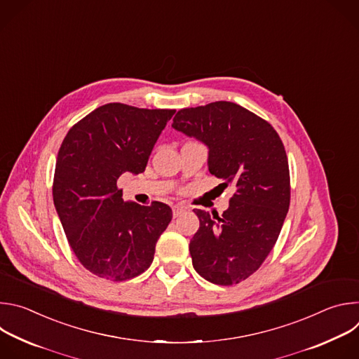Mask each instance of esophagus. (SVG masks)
I'll list each match as a JSON object with an SVG mask.
<instances>
[{"label": "esophagus", "instance_id": "34e87169", "mask_svg": "<svg viewBox=\"0 0 359 359\" xmlns=\"http://www.w3.org/2000/svg\"><path fill=\"white\" fill-rule=\"evenodd\" d=\"M172 212H173V217H179L184 212V208L180 206V204H175V206L172 208Z\"/></svg>", "mask_w": 359, "mask_h": 359}]
</instances>
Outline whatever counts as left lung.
<instances>
[{"label": "left lung", "instance_id": "obj_1", "mask_svg": "<svg viewBox=\"0 0 359 359\" xmlns=\"http://www.w3.org/2000/svg\"><path fill=\"white\" fill-rule=\"evenodd\" d=\"M172 126L206 143L210 173L223 189H236L222 216L194 210L200 227L189 244L193 267L213 284H238L264 263L290 208L284 144L267 121L226 100L180 109Z\"/></svg>", "mask_w": 359, "mask_h": 359}]
</instances>
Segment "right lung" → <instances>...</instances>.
<instances>
[{
	"mask_svg": "<svg viewBox=\"0 0 359 359\" xmlns=\"http://www.w3.org/2000/svg\"><path fill=\"white\" fill-rule=\"evenodd\" d=\"M176 111L107 104L76 122L58 151L53 196L68 243L92 274L125 281L147 270L172 220L165 203H126L118 179L144 172Z\"/></svg>",
	"mask_w": 359,
	"mask_h": 359,
	"instance_id": "right-lung-1",
	"label": "right lung"
}]
</instances>
